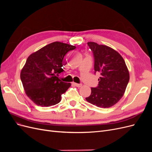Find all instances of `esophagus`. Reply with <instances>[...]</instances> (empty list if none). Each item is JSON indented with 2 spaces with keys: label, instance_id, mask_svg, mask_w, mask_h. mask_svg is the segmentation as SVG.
Segmentation results:
<instances>
[{
  "label": "esophagus",
  "instance_id": "34e87169",
  "mask_svg": "<svg viewBox=\"0 0 152 152\" xmlns=\"http://www.w3.org/2000/svg\"><path fill=\"white\" fill-rule=\"evenodd\" d=\"M73 84L77 87H80L82 86V84H77V83H75V82H73Z\"/></svg>",
  "mask_w": 152,
  "mask_h": 152
}]
</instances>
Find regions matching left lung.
<instances>
[{
	"mask_svg": "<svg viewBox=\"0 0 152 152\" xmlns=\"http://www.w3.org/2000/svg\"><path fill=\"white\" fill-rule=\"evenodd\" d=\"M87 44L93 53L94 70L99 78L98 86L91 87V94L86 99L98 107L110 108L124 96L129 80V72L117 50L94 42Z\"/></svg>",
	"mask_w": 152,
	"mask_h": 152,
	"instance_id": "8db88e82",
	"label": "left lung"
}]
</instances>
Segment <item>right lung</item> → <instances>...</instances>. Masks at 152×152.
Here are the masks:
<instances>
[{
	"mask_svg": "<svg viewBox=\"0 0 152 152\" xmlns=\"http://www.w3.org/2000/svg\"><path fill=\"white\" fill-rule=\"evenodd\" d=\"M76 48L61 42L48 44L31 54L20 73L26 96L35 104L42 107L55 105L61 102V96L70 87L59 78L63 72V59L65 54Z\"/></svg>",
	"mask_w": 152,
	"mask_h": 152,
	"instance_id": "obj_1",
	"label": "right lung"
}]
</instances>
